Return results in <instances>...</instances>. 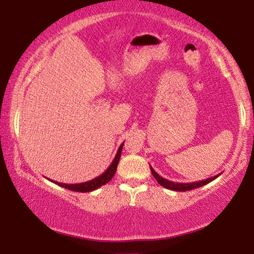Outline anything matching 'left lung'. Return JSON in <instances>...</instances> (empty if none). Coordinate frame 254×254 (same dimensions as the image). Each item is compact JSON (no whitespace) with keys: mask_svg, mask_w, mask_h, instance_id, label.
I'll return each instance as SVG.
<instances>
[{"mask_svg":"<svg viewBox=\"0 0 254 254\" xmlns=\"http://www.w3.org/2000/svg\"><path fill=\"white\" fill-rule=\"evenodd\" d=\"M150 170H151V173L152 176L155 177V179L157 180V183L159 185L165 187V189L168 190H178V192H185V190H194V189H199V187L203 186V185H207V184H209L210 182H213L217 178V177H220V175H216L214 177H210V178L208 179H204V180H200V182H194V183H175V182H171V180H168L165 178H163L158 175L157 172L155 171L154 169L150 166Z\"/></svg>","mask_w":254,"mask_h":254,"instance_id":"1","label":"left lung"}]
</instances>
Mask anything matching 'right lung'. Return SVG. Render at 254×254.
Returning <instances> with one entry per match:
<instances>
[{
  "label": "right lung",
  "mask_w": 254,
  "mask_h": 254,
  "mask_svg": "<svg viewBox=\"0 0 254 254\" xmlns=\"http://www.w3.org/2000/svg\"><path fill=\"white\" fill-rule=\"evenodd\" d=\"M124 143L120 144L119 149H118L117 151V155L116 157H114L113 162L111 163V165L107 168L105 171H104L102 175L96 177V178H93L91 180H89V182H85V183H79V184H64V183H59V182H55V180H52V179H48L50 182L57 184V185L61 186V187H64V189L67 190H74V192H82V193H86V192H91V190H95L97 189H99L100 186L105 185L110 182L111 179L113 178L114 173L117 171V166L119 164V161H120V156H121V151H123V147H124ZM46 178V177H45Z\"/></svg>",
  "instance_id": "add662e5"
}]
</instances>
